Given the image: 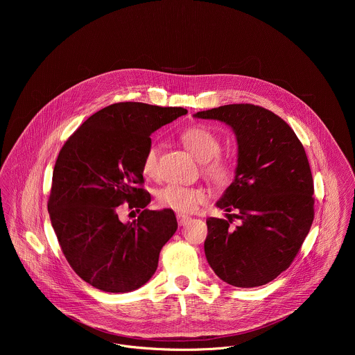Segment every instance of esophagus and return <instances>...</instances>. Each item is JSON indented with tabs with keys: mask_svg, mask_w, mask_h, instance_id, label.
I'll list each match as a JSON object with an SVG mask.
<instances>
[{
	"mask_svg": "<svg viewBox=\"0 0 355 355\" xmlns=\"http://www.w3.org/2000/svg\"><path fill=\"white\" fill-rule=\"evenodd\" d=\"M176 218H178V223H179V225H180V227H182V225H184V224L190 220V217H189V216L182 214V213H178V214H176Z\"/></svg>",
	"mask_w": 355,
	"mask_h": 355,
	"instance_id": "1",
	"label": "esophagus"
}]
</instances>
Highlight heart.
<instances>
[{
	"label": "heart",
	"mask_w": 355,
	"mask_h": 355,
	"mask_svg": "<svg viewBox=\"0 0 355 355\" xmlns=\"http://www.w3.org/2000/svg\"><path fill=\"white\" fill-rule=\"evenodd\" d=\"M184 146L202 162V173L216 186H225L235 176V162L231 157L220 154L221 141L203 125L190 127L182 134ZM142 171L148 178L158 176V149L152 145L142 159ZM158 201L179 213H193L200 205L207 201V193L202 187L171 184L159 191Z\"/></svg>",
	"instance_id": "1"
}]
</instances>
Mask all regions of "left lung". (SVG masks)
Segmentation results:
<instances>
[{
    "instance_id": "left-lung-1",
    "label": "left lung",
    "mask_w": 355,
    "mask_h": 355,
    "mask_svg": "<svg viewBox=\"0 0 355 355\" xmlns=\"http://www.w3.org/2000/svg\"><path fill=\"white\" fill-rule=\"evenodd\" d=\"M194 117L225 123L238 142L235 179L216 203L236 214L206 220V259L231 286H263L291 265L314 218L304 146L283 119L252 103L224 105ZM232 218L240 220L235 229L229 227Z\"/></svg>"
}]
</instances>
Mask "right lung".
Masks as SVG:
<instances>
[{
	"mask_svg": "<svg viewBox=\"0 0 355 355\" xmlns=\"http://www.w3.org/2000/svg\"><path fill=\"white\" fill-rule=\"evenodd\" d=\"M186 113L113 103L90 116L58 153L48 202L51 225L71 268L93 287L130 293L154 275L178 221L172 209H146L142 159L153 132ZM124 202L140 211L131 223L118 218Z\"/></svg>",
	"mask_w": 355,
	"mask_h": 355,
	"instance_id": "1",
	"label": "right lung"
}]
</instances>
